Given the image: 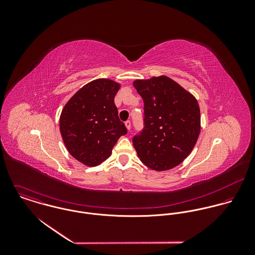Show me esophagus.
Masks as SVG:
<instances>
[{
    "label": "esophagus",
    "instance_id": "34e87169",
    "mask_svg": "<svg viewBox=\"0 0 255 255\" xmlns=\"http://www.w3.org/2000/svg\"><path fill=\"white\" fill-rule=\"evenodd\" d=\"M125 125H126L127 128L129 130V129H130V127H131V123H130V121H127V122L125 123Z\"/></svg>",
    "mask_w": 255,
    "mask_h": 255
}]
</instances>
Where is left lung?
<instances>
[{
	"instance_id": "8db88e82",
	"label": "left lung",
	"mask_w": 255,
	"mask_h": 255,
	"mask_svg": "<svg viewBox=\"0 0 255 255\" xmlns=\"http://www.w3.org/2000/svg\"><path fill=\"white\" fill-rule=\"evenodd\" d=\"M144 103L143 128L132 138L140 161L155 171L170 170L189 155L200 131L196 99L167 76L135 80Z\"/></svg>"
}]
</instances>
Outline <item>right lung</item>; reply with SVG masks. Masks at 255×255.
<instances>
[{"instance_id":"1","label":"right lung","mask_w":255,"mask_h":255,"mask_svg":"<svg viewBox=\"0 0 255 255\" xmlns=\"http://www.w3.org/2000/svg\"><path fill=\"white\" fill-rule=\"evenodd\" d=\"M120 84L105 78L80 88L62 111L60 130L70 154L86 166L106 160L128 129L118 116L114 98Z\"/></svg>"}]
</instances>
